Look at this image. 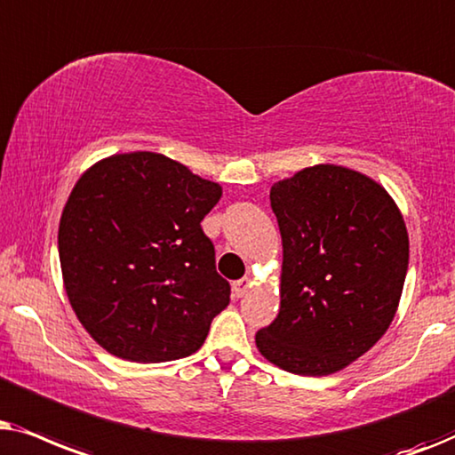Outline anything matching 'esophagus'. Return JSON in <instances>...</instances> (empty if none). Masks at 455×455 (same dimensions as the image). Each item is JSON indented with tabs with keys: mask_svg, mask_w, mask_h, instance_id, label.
I'll return each mask as SVG.
<instances>
[{
	"mask_svg": "<svg viewBox=\"0 0 455 455\" xmlns=\"http://www.w3.org/2000/svg\"><path fill=\"white\" fill-rule=\"evenodd\" d=\"M250 287H251V278L250 276L239 278V281L233 283V295H235V298H243L247 291H250Z\"/></svg>",
	"mask_w": 455,
	"mask_h": 455,
	"instance_id": "34e87169",
	"label": "esophagus"
}]
</instances>
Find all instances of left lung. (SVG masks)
Returning a JSON list of instances; mask_svg holds the SVG:
<instances>
[{
    "instance_id": "left-lung-1",
    "label": "left lung",
    "mask_w": 455,
    "mask_h": 455,
    "mask_svg": "<svg viewBox=\"0 0 455 455\" xmlns=\"http://www.w3.org/2000/svg\"><path fill=\"white\" fill-rule=\"evenodd\" d=\"M283 239L281 310L258 331L259 354L283 371L326 377L389 329L408 272L402 212L383 185L316 164L270 189Z\"/></svg>"
}]
</instances>
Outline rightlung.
<instances>
[{
    "label": "right lung",
    "mask_w": 455,
    "mask_h": 455,
    "mask_svg": "<svg viewBox=\"0 0 455 455\" xmlns=\"http://www.w3.org/2000/svg\"><path fill=\"white\" fill-rule=\"evenodd\" d=\"M222 187L154 151L114 154L76 180L60 218L64 289L78 323L116 358L196 354L231 301L202 220Z\"/></svg>",
    "instance_id": "add662e5"
}]
</instances>
